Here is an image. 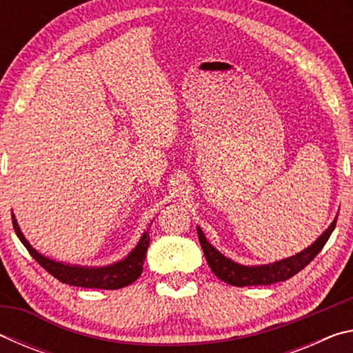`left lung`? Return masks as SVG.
I'll use <instances>...</instances> for the list:
<instances>
[{
	"mask_svg": "<svg viewBox=\"0 0 353 353\" xmlns=\"http://www.w3.org/2000/svg\"><path fill=\"white\" fill-rule=\"evenodd\" d=\"M338 216H334L332 224L322 232L312 246L305 248L296 255H291L288 259L268 263V265H241L236 263L213 246L198 225V236L199 243L204 250V255L207 259L208 266L213 271L214 276L223 280V282L234 285V286H256V285H272L277 282H285V280L296 276L299 271H302L310 261H312L316 255L321 252V249L325 246V243L330 238L332 232L336 225Z\"/></svg>",
	"mask_w": 353,
	"mask_h": 353,
	"instance_id": "left-lung-1",
	"label": "left lung"
}]
</instances>
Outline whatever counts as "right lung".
I'll use <instances>...</instances> for the list:
<instances>
[{
	"label": "right lung",
	"instance_id": "obj_1",
	"mask_svg": "<svg viewBox=\"0 0 353 353\" xmlns=\"http://www.w3.org/2000/svg\"><path fill=\"white\" fill-rule=\"evenodd\" d=\"M12 223L14 230L20 241L25 244L28 252L39 265L51 274L52 277L61 280L62 283L71 286H82V288H98V290H119L130 283H134L141 276L143 263L146 259V252L149 248V234L143 232L141 238L137 243V246L124 256L123 260L112 263L107 266H81L70 265V263L57 261L50 259L43 254H40L37 249L32 248L17 223L15 214L12 213Z\"/></svg>",
	"mask_w": 353,
	"mask_h": 353
}]
</instances>
